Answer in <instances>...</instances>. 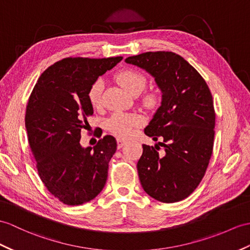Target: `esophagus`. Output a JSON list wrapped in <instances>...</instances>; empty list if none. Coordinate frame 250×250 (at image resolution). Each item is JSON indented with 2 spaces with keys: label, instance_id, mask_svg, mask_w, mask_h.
Here are the masks:
<instances>
[{
  "label": "esophagus",
  "instance_id": "34e87169",
  "mask_svg": "<svg viewBox=\"0 0 250 250\" xmlns=\"http://www.w3.org/2000/svg\"><path fill=\"white\" fill-rule=\"evenodd\" d=\"M125 144H126V141H125V139L117 138V148H118V149L123 148Z\"/></svg>",
  "mask_w": 250,
  "mask_h": 250
}]
</instances>
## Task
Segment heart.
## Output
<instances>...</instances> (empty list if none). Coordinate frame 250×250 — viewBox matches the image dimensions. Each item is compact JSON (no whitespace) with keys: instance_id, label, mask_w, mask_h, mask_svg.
Here are the masks:
<instances>
[{"instance_id":"b5f03b06","label":"heart","mask_w":250,"mask_h":250,"mask_svg":"<svg viewBox=\"0 0 250 250\" xmlns=\"http://www.w3.org/2000/svg\"><path fill=\"white\" fill-rule=\"evenodd\" d=\"M116 80L125 89L132 95H138L145 89L147 85V78L143 72L136 69H125L116 74ZM103 92V81L101 79L96 80L87 91V98L92 107H99L101 105ZM161 95L155 90H147L142 96L143 104L147 108H156L161 103ZM143 124V118L137 114L129 113H115L105 121L106 129L112 134L126 138L129 137L134 127H137Z\"/></svg>"}]
</instances>
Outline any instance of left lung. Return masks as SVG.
Wrapping results in <instances>:
<instances>
[{
    "instance_id": "left-lung-1",
    "label": "left lung",
    "mask_w": 250,
    "mask_h": 250,
    "mask_svg": "<svg viewBox=\"0 0 250 250\" xmlns=\"http://www.w3.org/2000/svg\"><path fill=\"white\" fill-rule=\"evenodd\" d=\"M126 62L152 74L163 92L162 105L145 129L158 145H143L138 177L146 193L165 204L183 200L197 188L210 163L215 109L205 79L182 56L169 51L130 56Z\"/></svg>"
}]
</instances>
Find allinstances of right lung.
Returning <instances> with one entry per match:
<instances>
[{"label": "right lung", "instance_id": "obj_1", "mask_svg": "<svg viewBox=\"0 0 250 250\" xmlns=\"http://www.w3.org/2000/svg\"><path fill=\"white\" fill-rule=\"evenodd\" d=\"M121 60L66 57L45 69L28 98L25 127L38 176L67 206L92 200L105 185L116 139L105 135L94 150L82 148L81 131L94 113L87 98L90 85Z\"/></svg>", "mask_w": 250, "mask_h": 250}]
</instances>
